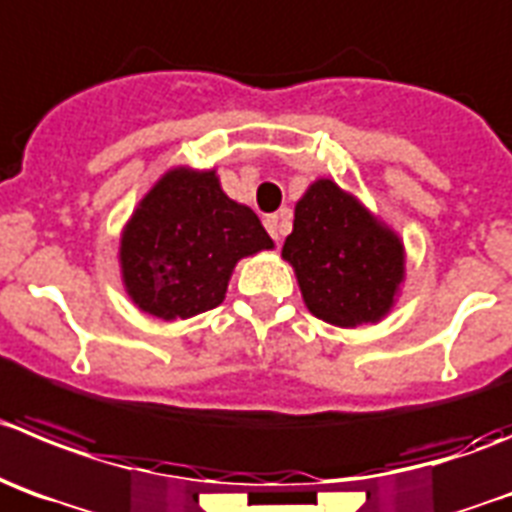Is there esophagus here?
<instances>
[{
	"label": "esophagus",
	"mask_w": 512,
	"mask_h": 512,
	"mask_svg": "<svg viewBox=\"0 0 512 512\" xmlns=\"http://www.w3.org/2000/svg\"><path fill=\"white\" fill-rule=\"evenodd\" d=\"M265 227H267V232H270L272 240L278 242L280 240V232H283V222H280L278 214H267V217H265Z\"/></svg>",
	"instance_id": "34e87169"
}]
</instances>
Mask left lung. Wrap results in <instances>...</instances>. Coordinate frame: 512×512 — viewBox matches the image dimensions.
<instances>
[{"instance_id":"8db88e82","label":"left lung","mask_w":512,"mask_h":512,"mask_svg":"<svg viewBox=\"0 0 512 512\" xmlns=\"http://www.w3.org/2000/svg\"><path fill=\"white\" fill-rule=\"evenodd\" d=\"M283 260L305 308L338 328L384 321L407 275L399 234L331 179H315L295 204Z\"/></svg>"}]
</instances>
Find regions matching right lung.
I'll use <instances>...</instances> for the list:
<instances>
[{"label": "right lung", "instance_id": "add662e5", "mask_svg": "<svg viewBox=\"0 0 512 512\" xmlns=\"http://www.w3.org/2000/svg\"><path fill=\"white\" fill-rule=\"evenodd\" d=\"M275 242L257 214L222 191L214 169H169L133 209L118 262L128 298L161 321L217 308L242 257Z\"/></svg>", "mask_w": 512, "mask_h": 512}]
</instances>
